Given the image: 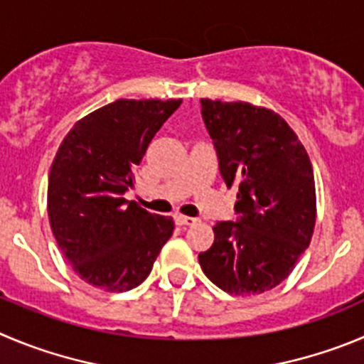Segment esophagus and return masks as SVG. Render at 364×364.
<instances>
[{
  "label": "esophagus",
  "instance_id": "34e87169",
  "mask_svg": "<svg viewBox=\"0 0 364 364\" xmlns=\"http://www.w3.org/2000/svg\"><path fill=\"white\" fill-rule=\"evenodd\" d=\"M174 220H176V224H179V226H193V224L198 223V219H193V217H186V215H176Z\"/></svg>",
  "mask_w": 364,
  "mask_h": 364
}]
</instances>
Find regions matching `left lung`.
<instances>
[{"label": "left lung", "instance_id": "1", "mask_svg": "<svg viewBox=\"0 0 364 364\" xmlns=\"http://www.w3.org/2000/svg\"><path fill=\"white\" fill-rule=\"evenodd\" d=\"M201 114L226 186L239 188L235 220L213 226L199 253L206 277L230 294H260L289 277L316 224L307 151L274 111L201 98Z\"/></svg>", "mask_w": 364, "mask_h": 364}]
</instances>
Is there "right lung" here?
Here are the masks:
<instances>
[{
	"mask_svg": "<svg viewBox=\"0 0 364 364\" xmlns=\"http://www.w3.org/2000/svg\"><path fill=\"white\" fill-rule=\"evenodd\" d=\"M181 100H122L93 111L71 127L48 178L53 237L73 271L87 284L122 293L149 277L172 217L127 201L136 165Z\"/></svg>",
	"mask_w": 364,
	"mask_h": 364,
	"instance_id": "add662e5",
	"label": "right lung"
}]
</instances>
